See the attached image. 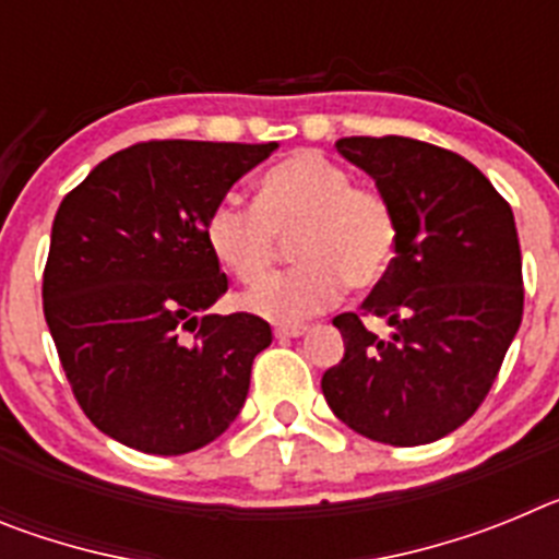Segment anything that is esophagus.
I'll return each mask as SVG.
<instances>
[{"mask_svg": "<svg viewBox=\"0 0 559 559\" xmlns=\"http://www.w3.org/2000/svg\"><path fill=\"white\" fill-rule=\"evenodd\" d=\"M308 324H280V328L274 330L276 338H299V335L308 333Z\"/></svg>", "mask_w": 559, "mask_h": 559, "instance_id": "esophagus-1", "label": "esophagus"}]
</instances>
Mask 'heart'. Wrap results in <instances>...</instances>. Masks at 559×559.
Masks as SVG:
<instances>
[{
  "label": "heart",
  "mask_w": 559,
  "mask_h": 559,
  "mask_svg": "<svg viewBox=\"0 0 559 559\" xmlns=\"http://www.w3.org/2000/svg\"><path fill=\"white\" fill-rule=\"evenodd\" d=\"M290 236L300 265L243 299L271 322L319 313L344 288H378L397 260L400 215L380 187L353 185L322 153L296 151L257 179L254 204L226 199L204 224L212 257L243 285L262 282Z\"/></svg>",
  "instance_id": "obj_1"
}]
</instances>
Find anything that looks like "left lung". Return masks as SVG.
<instances>
[{"label":"left lung","instance_id":"obj_1","mask_svg":"<svg viewBox=\"0 0 559 559\" xmlns=\"http://www.w3.org/2000/svg\"><path fill=\"white\" fill-rule=\"evenodd\" d=\"M335 147L394 201L400 251L360 313L333 319L347 349L322 392L360 437L397 448L437 442L478 412L521 328L512 206L445 147L408 136H344ZM367 314L386 318L393 335L378 340Z\"/></svg>","mask_w":559,"mask_h":559}]
</instances>
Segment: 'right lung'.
<instances>
[{
	"label": "right lung",
	"mask_w": 559,
	"mask_h": 559,
	"mask_svg": "<svg viewBox=\"0 0 559 559\" xmlns=\"http://www.w3.org/2000/svg\"><path fill=\"white\" fill-rule=\"evenodd\" d=\"M274 147L136 142L58 206L44 319L78 406L122 445L181 456L218 439L243 408L271 328L254 313L201 316L229 288L204 224Z\"/></svg>",
	"instance_id": "obj_1"
}]
</instances>
